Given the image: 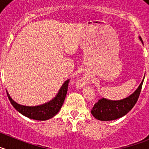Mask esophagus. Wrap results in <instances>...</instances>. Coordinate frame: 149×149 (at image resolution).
<instances>
[{"mask_svg":"<svg viewBox=\"0 0 149 149\" xmlns=\"http://www.w3.org/2000/svg\"><path fill=\"white\" fill-rule=\"evenodd\" d=\"M78 83H79V85H80L81 86H82L87 83V80H86V78H85V77H82V78L79 80Z\"/></svg>","mask_w":149,"mask_h":149,"instance_id":"1","label":"esophagus"}]
</instances>
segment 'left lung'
Instances as JSON below:
<instances>
[{"mask_svg":"<svg viewBox=\"0 0 149 149\" xmlns=\"http://www.w3.org/2000/svg\"><path fill=\"white\" fill-rule=\"evenodd\" d=\"M139 39L143 44L142 38L139 36ZM144 78L137 89L127 98L117 101L109 100L105 98L99 99L94 104L91 110V113L95 119L101 121L115 120L126 115L136 104L141 92Z\"/></svg>","mask_w":149,"mask_h":149,"instance_id":"8db88e82","label":"left lung"}]
</instances>
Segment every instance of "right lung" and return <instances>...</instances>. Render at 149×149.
<instances>
[{
	"label": "right lung",
	"instance_id": "right-lung-1",
	"mask_svg": "<svg viewBox=\"0 0 149 149\" xmlns=\"http://www.w3.org/2000/svg\"><path fill=\"white\" fill-rule=\"evenodd\" d=\"M68 82L69 80H67L63 83L58 93H56V95L53 99H51L48 102L37 106H24V105L19 104L13 100L8 93L7 90L6 93L12 105L22 115L34 120L45 121L54 116L56 113H58V112L61 109L68 91Z\"/></svg>",
	"mask_w": 149,
	"mask_h": 149
}]
</instances>
